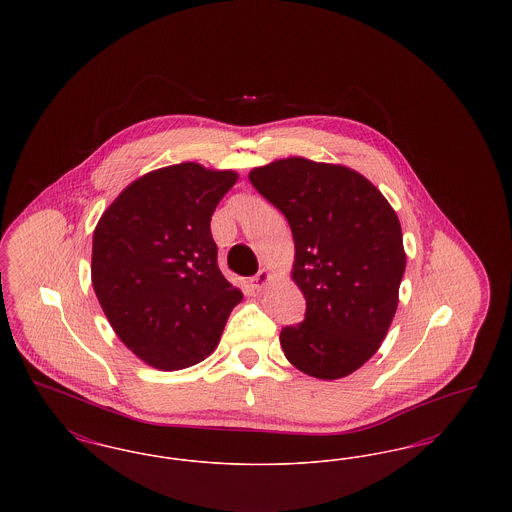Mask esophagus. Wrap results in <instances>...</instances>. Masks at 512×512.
I'll list each match as a JSON object with an SVG mask.
<instances>
[{
  "mask_svg": "<svg viewBox=\"0 0 512 512\" xmlns=\"http://www.w3.org/2000/svg\"><path fill=\"white\" fill-rule=\"evenodd\" d=\"M270 280H272V274L263 268V270H259V272H257V274H255V276H253L249 282H251V288H253V290L261 292V290L267 286Z\"/></svg>",
  "mask_w": 512,
  "mask_h": 512,
  "instance_id": "obj_1",
  "label": "esophagus"
}]
</instances>
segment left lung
Masks as SVG:
<instances>
[{
  "mask_svg": "<svg viewBox=\"0 0 512 512\" xmlns=\"http://www.w3.org/2000/svg\"><path fill=\"white\" fill-rule=\"evenodd\" d=\"M249 180L292 228V280L307 311L280 332L286 359L320 380L349 376L380 349L397 311L407 255L393 207L363 174L305 157L257 167Z\"/></svg>",
  "mask_w": 512,
  "mask_h": 512,
  "instance_id": "8db88e82",
  "label": "left lung"
}]
</instances>
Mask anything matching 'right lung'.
Instances as JSON below:
<instances>
[{
  "instance_id": "1",
  "label": "right lung",
  "mask_w": 512,
  "mask_h": 512,
  "mask_svg": "<svg viewBox=\"0 0 512 512\" xmlns=\"http://www.w3.org/2000/svg\"><path fill=\"white\" fill-rule=\"evenodd\" d=\"M234 171L180 163L147 172L94 230L92 284L122 343L146 365L180 370L219 345L244 293L217 265L211 217Z\"/></svg>"
}]
</instances>
